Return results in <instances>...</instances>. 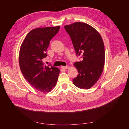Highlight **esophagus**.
Masks as SVG:
<instances>
[{
	"label": "esophagus",
	"mask_w": 129,
	"mask_h": 129,
	"mask_svg": "<svg viewBox=\"0 0 129 129\" xmlns=\"http://www.w3.org/2000/svg\"><path fill=\"white\" fill-rule=\"evenodd\" d=\"M61 68L63 69H68V66H61Z\"/></svg>",
	"instance_id": "obj_1"
}]
</instances>
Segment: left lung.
I'll return each mask as SVG.
<instances>
[{"instance_id":"obj_1","label":"left lung","mask_w":129,"mask_h":129,"mask_svg":"<svg viewBox=\"0 0 129 129\" xmlns=\"http://www.w3.org/2000/svg\"><path fill=\"white\" fill-rule=\"evenodd\" d=\"M64 27L71 38L76 55H81L83 58L74 64L79 74L73 82L79 88L88 89L97 82L103 72L105 62L103 40L94 28L85 23L75 22Z\"/></svg>"}]
</instances>
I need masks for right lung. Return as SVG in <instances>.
I'll use <instances>...</instances> for the list:
<instances>
[{"label":"right lung","mask_w":129,"mask_h":129,"mask_svg":"<svg viewBox=\"0 0 129 129\" xmlns=\"http://www.w3.org/2000/svg\"><path fill=\"white\" fill-rule=\"evenodd\" d=\"M60 26L32 29L22 43L19 52V65L25 79L38 90L50 91L55 86L60 71L52 65L46 66L42 59L50 40L58 33Z\"/></svg>","instance_id":"1"}]
</instances>
